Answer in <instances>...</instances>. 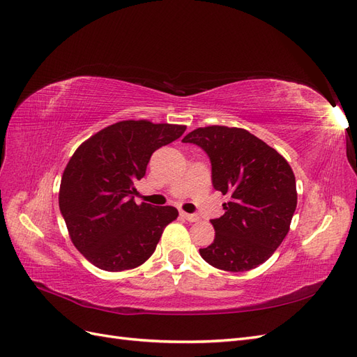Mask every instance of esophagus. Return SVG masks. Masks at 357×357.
Wrapping results in <instances>:
<instances>
[{"label":"esophagus","mask_w":357,"mask_h":357,"mask_svg":"<svg viewBox=\"0 0 357 357\" xmlns=\"http://www.w3.org/2000/svg\"><path fill=\"white\" fill-rule=\"evenodd\" d=\"M181 215L184 217L187 221H190V222H196V221H199V215H196V213H187V212L182 211V212H181Z\"/></svg>","instance_id":"34e87169"}]
</instances>
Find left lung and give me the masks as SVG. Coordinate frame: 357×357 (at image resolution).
Listing matches in <instances>:
<instances>
[{"label": "left lung", "instance_id": "obj_1", "mask_svg": "<svg viewBox=\"0 0 357 357\" xmlns=\"http://www.w3.org/2000/svg\"><path fill=\"white\" fill-rule=\"evenodd\" d=\"M182 142L206 151L213 188L230 197L224 215L211 220L215 239L199 250L202 259L230 272L257 268L281 245L296 211V179L287 160L236 127H200Z\"/></svg>", "mask_w": 357, "mask_h": 357}]
</instances>
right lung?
I'll return each mask as SVG.
<instances>
[{"mask_svg":"<svg viewBox=\"0 0 357 357\" xmlns=\"http://www.w3.org/2000/svg\"><path fill=\"white\" fill-rule=\"evenodd\" d=\"M185 126L148 119L115 122L93 135L68 160L59 185V209L73 245L94 266L119 272L140 266L169 222L173 206L135 202L152 152L184 135Z\"/></svg>","mask_w":357,"mask_h":357,"instance_id":"right-lung-1","label":"right lung"}]
</instances>
